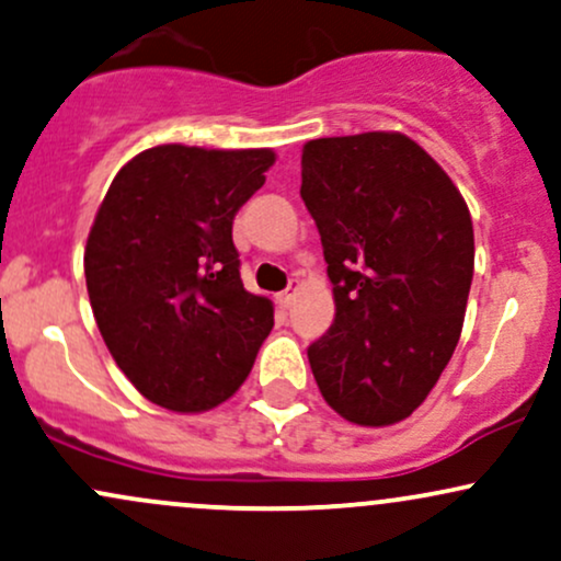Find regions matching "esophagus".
<instances>
[{"label":"esophagus","mask_w":561,"mask_h":561,"mask_svg":"<svg viewBox=\"0 0 561 561\" xmlns=\"http://www.w3.org/2000/svg\"><path fill=\"white\" fill-rule=\"evenodd\" d=\"M298 289H300V282H298V279L289 282V287L285 289V293L276 295V306H279V308H289V306H293L295 293H298Z\"/></svg>","instance_id":"34e87169"}]
</instances>
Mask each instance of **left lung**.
<instances>
[{
    "instance_id": "left-lung-1",
    "label": "left lung",
    "mask_w": 561,
    "mask_h": 561,
    "mask_svg": "<svg viewBox=\"0 0 561 561\" xmlns=\"http://www.w3.org/2000/svg\"><path fill=\"white\" fill-rule=\"evenodd\" d=\"M300 165L334 295L330 332L308 347L313 379L343 420L388 427L420 409L461 337L472 216L401 131L311 139Z\"/></svg>"
}]
</instances>
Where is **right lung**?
I'll list each match as a JSON object with an SVG mask.
<instances>
[{
    "mask_svg": "<svg viewBox=\"0 0 561 561\" xmlns=\"http://www.w3.org/2000/svg\"><path fill=\"white\" fill-rule=\"evenodd\" d=\"M274 160L268 147L158 145L115 173L83 274L102 340L147 401L203 414L253 369L274 306L242 287L231 221Z\"/></svg>",
    "mask_w": 561,
    "mask_h": 561,
    "instance_id": "1",
    "label": "right lung"
}]
</instances>
